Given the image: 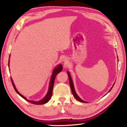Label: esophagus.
<instances>
[{
    "label": "esophagus",
    "instance_id": "esophagus-1",
    "mask_svg": "<svg viewBox=\"0 0 127 127\" xmlns=\"http://www.w3.org/2000/svg\"><path fill=\"white\" fill-rule=\"evenodd\" d=\"M66 61H67V59H66V58H64V59H63V62H66Z\"/></svg>",
    "mask_w": 127,
    "mask_h": 127
}]
</instances>
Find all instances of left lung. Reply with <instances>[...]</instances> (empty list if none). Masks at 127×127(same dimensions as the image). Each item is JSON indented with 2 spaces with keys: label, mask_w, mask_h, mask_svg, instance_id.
I'll list each match as a JSON object with an SVG mask.
<instances>
[{
  "label": "left lung",
  "mask_w": 127,
  "mask_h": 127,
  "mask_svg": "<svg viewBox=\"0 0 127 127\" xmlns=\"http://www.w3.org/2000/svg\"><path fill=\"white\" fill-rule=\"evenodd\" d=\"M67 74H68V77H69V83H70V88H71V92H72V94H73V95L75 97V98L77 100L79 101L80 102H87L85 101H83V100H82L80 98L79 96H78L77 93H76V92H75V88H74V83H73V82H72V80L71 79V75H70V74L69 71H67ZM114 85H115V83H114V84L113 85L112 87L111 88V89H110V91H109V92L112 90V88L113 87H114Z\"/></svg>",
  "instance_id": "8db88e82"
}]
</instances>
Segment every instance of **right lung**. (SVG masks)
Here are the masks:
<instances>
[{
  "mask_svg": "<svg viewBox=\"0 0 127 127\" xmlns=\"http://www.w3.org/2000/svg\"><path fill=\"white\" fill-rule=\"evenodd\" d=\"M9 61H10V59H9V64H8V65H9ZM62 69H63V66H62V64H59L58 65L55 67L53 71L52 74V75H51L49 88H48V90L46 95L45 96L44 98H43L42 100H39V101H33V100H28L25 96H24L23 95H22V94H21L20 93L18 92V91L17 90V89L16 88V87L14 85V83H13V80H12L11 77V80L13 87V88H14L15 91L16 92V93H17L18 94H19V95L22 97V98H23L24 99H25L26 100L28 101V102H31V103H32V104H34L35 105H42V104L47 103V102L49 101L50 98H51V96H52V94L54 82H55V80L56 76L57 75L58 73H59V72H60L62 70Z\"/></svg>",
  "mask_w": 127,
  "mask_h": 127,
  "instance_id": "right-lung-1",
  "label": "right lung"
}]
</instances>
